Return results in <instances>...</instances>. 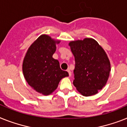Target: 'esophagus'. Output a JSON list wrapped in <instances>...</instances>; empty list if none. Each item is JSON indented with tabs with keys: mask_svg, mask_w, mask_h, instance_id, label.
<instances>
[{
	"mask_svg": "<svg viewBox=\"0 0 127 127\" xmlns=\"http://www.w3.org/2000/svg\"><path fill=\"white\" fill-rule=\"evenodd\" d=\"M67 71L68 74H69V76H71V71H70L69 69H68L67 70Z\"/></svg>",
	"mask_w": 127,
	"mask_h": 127,
	"instance_id": "obj_1",
	"label": "esophagus"
}]
</instances>
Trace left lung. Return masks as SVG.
Segmentation results:
<instances>
[{
  "instance_id": "8db88e82",
  "label": "left lung",
  "mask_w": 127,
  "mask_h": 127,
  "mask_svg": "<svg viewBox=\"0 0 127 127\" xmlns=\"http://www.w3.org/2000/svg\"><path fill=\"white\" fill-rule=\"evenodd\" d=\"M69 45L75 60L73 84L84 96L97 94L105 86L111 71L107 54L92 38L73 41Z\"/></svg>"
}]
</instances>
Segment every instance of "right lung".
<instances>
[{"instance_id":"obj_1","label":"right lung","mask_w":127,"mask_h":127,"mask_svg":"<svg viewBox=\"0 0 127 127\" xmlns=\"http://www.w3.org/2000/svg\"><path fill=\"white\" fill-rule=\"evenodd\" d=\"M60 42L48 35H40L30 45L24 58L25 78L33 90L44 95L52 94L62 78L69 76L67 71L61 69L58 60L52 58L56 45Z\"/></svg>"}]
</instances>
